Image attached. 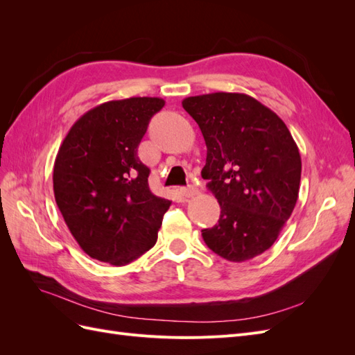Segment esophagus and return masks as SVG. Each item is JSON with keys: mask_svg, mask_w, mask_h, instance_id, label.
I'll return each mask as SVG.
<instances>
[{"mask_svg": "<svg viewBox=\"0 0 355 355\" xmlns=\"http://www.w3.org/2000/svg\"><path fill=\"white\" fill-rule=\"evenodd\" d=\"M179 191H180V194L184 196L185 198H191V197H194V196L198 194V189L196 187H191V185L185 187V188H180Z\"/></svg>", "mask_w": 355, "mask_h": 355, "instance_id": "34e87169", "label": "esophagus"}]
</instances>
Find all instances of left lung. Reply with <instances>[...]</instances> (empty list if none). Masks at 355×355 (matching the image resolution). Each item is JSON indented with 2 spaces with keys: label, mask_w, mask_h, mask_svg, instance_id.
I'll list each match as a JSON object with an SVG mask.
<instances>
[{
  "label": "left lung",
  "mask_w": 355,
  "mask_h": 355,
  "mask_svg": "<svg viewBox=\"0 0 355 355\" xmlns=\"http://www.w3.org/2000/svg\"><path fill=\"white\" fill-rule=\"evenodd\" d=\"M207 146L201 176L220 206L202 230L210 250L230 262L262 254L275 243L299 194L302 161L287 125L244 93H209L182 101Z\"/></svg>",
  "instance_id": "obj_1"
}]
</instances>
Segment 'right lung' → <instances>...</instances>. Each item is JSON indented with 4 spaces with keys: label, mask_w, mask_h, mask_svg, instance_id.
<instances>
[{
    "label": "right lung",
    "mask_w": 355,
    "mask_h": 355,
    "mask_svg": "<svg viewBox=\"0 0 355 355\" xmlns=\"http://www.w3.org/2000/svg\"><path fill=\"white\" fill-rule=\"evenodd\" d=\"M159 98L94 106L73 123L59 148L53 191L71 234L93 259L121 266L157 243L171 201L154 196L137 146Z\"/></svg>",
    "instance_id": "add662e5"
}]
</instances>
